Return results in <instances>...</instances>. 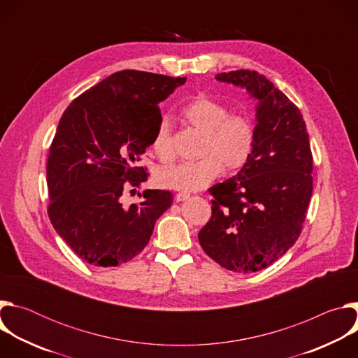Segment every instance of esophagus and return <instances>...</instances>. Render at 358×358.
I'll list each match as a JSON object with an SVG mask.
<instances>
[{"mask_svg": "<svg viewBox=\"0 0 358 358\" xmlns=\"http://www.w3.org/2000/svg\"><path fill=\"white\" fill-rule=\"evenodd\" d=\"M174 198H176L177 202H181V201L188 199V198H189V194H187V192H178V194H176Z\"/></svg>", "mask_w": 358, "mask_h": 358, "instance_id": "esophagus-1", "label": "esophagus"}]
</instances>
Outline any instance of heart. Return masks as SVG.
<instances>
[{"label":"heart","mask_w":358,"mask_h":358,"mask_svg":"<svg viewBox=\"0 0 358 358\" xmlns=\"http://www.w3.org/2000/svg\"><path fill=\"white\" fill-rule=\"evenodd\" d=\"M182 119L203 134L201 160L166 167L157 173V182L176 191H198L210 185L224 170H238L246 164L255 147L252 120L229 109L218 100L198 96L181 110ZM151 148L162 162L174 157L171 124L162 119L151 138Z\"/></svg>","instance_id":"b5f03b06"}]
</instances>
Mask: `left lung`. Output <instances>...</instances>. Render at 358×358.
I'll list each match as a JSON object with an SVG mask.
<instances>
[{
    "instance_id": "left-lung-1",
    "label": "left lung",
    "mask_w": 358,
    "mask_h": 358,
    "mask_svg": "<svg viewBox=\"0 0 358 358\" xmlns=\"http://www.w3.org/2000/svg\"><path fill=\"white\" fill-rule=\"evenodd\" d=\"M245 89L255 105V147L246 164L214 185L213 215L199 234L202 249L222 268L258 272L297 241L313 191V157L300 110L255 71L218 73Z\"/></svg>"
}]
</instances>
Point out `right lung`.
Returning <instances> with one entry per match:
<instances>
[{
    "label": "right lung",
    "instance_id": "add662e5",
    "mask_svg": "<svg viewBox=\"0 0 358 358\" xmlns=\"http://www.w3.org/2000/svg\"><path fill=\"white\" fill-rule=\"evenodd\" d=\"M185 78L140 71L110 75L76 97L49 148V220L80 259L101 268L129 262L148 243L173 194L143 192L124 207L122 195L147 180L137 167L162 120L160 101ZM141 195V194H140Z\"/></svg>",
    "mask_w": 358,
    "mask_h": 358
}]
</instances>
